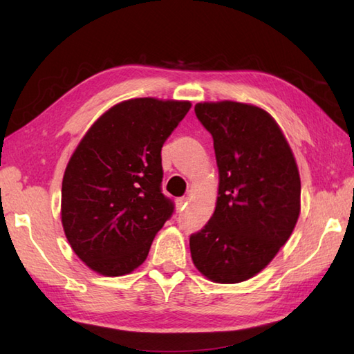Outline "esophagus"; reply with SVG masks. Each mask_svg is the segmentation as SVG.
<instances>
[{
  "instance_id": "34e87169",
  "label": "esophagus",
  "mask_w": 354,
  "mask_h": 354,
  "mask_svg": "<svg viewBox=\"0 0 354 354\" xmlns=\"http://www.w3.org/2000/svg\"><path fill=\"white\" fill-rule=\"evenodd\" d=\"M185 204H187V198H185V196L176 199V207H178V208H184Z\"/></svg>"
}]
</instances>
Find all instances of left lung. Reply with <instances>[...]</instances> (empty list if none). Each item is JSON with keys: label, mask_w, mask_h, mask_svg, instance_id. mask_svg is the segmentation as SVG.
<instances>
[{"label": "left lung", "mask_w": 354, "mask_h": 354, "mask_svg": "<svg viewBox=\"0 0 354 354\" xmlns=\"http://www.w3.org/2000/svg\"><path fill=\"white\" fill-rule=\"evenodd\" d=\"M194 112L213 137L219 196L212 219L190 236L192 259L208 280L240 283L265 269L295 228L298 167L261 108L225 100L198 103Z\"/></svg>", "instance_id": "left-lung-1"}]
</instances>
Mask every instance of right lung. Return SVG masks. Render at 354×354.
Instances as JSON below:
<instances>
[{"instance_id":"obj_1","label":"right lung","mask_w":354,"mask_h":354,"mask_svg":"<svg viewBox=\"0 0 354 354\" xmlns=\"http://www.w3.org/2000/svg\"><path fill=\"white\" fill-rule=\"evenodd\" d=\"M192 108L152 97L112 106L89 127L62 181V225L95 272L118 277L146 260L175 205L161 190V147Z\"/></svg>"}]
</instances>
